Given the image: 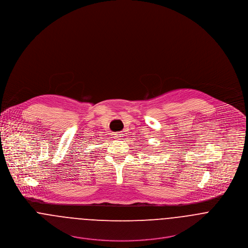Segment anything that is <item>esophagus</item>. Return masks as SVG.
Returning a JSON list of instances; mask_svg holds the SVG:
<instances>
[{
	"mask_svg": "<svg viewBox=\"0 0 248 248\" xmlns=\"http://www.w3.org/2000/svg\"><path fill=\"white\" fill-rule=\"evenodd\" d=\"M123 135H124V134H122V133H119V132H118V133H115V134H113L114 138H115V139H118V140H121V139L124 137Z\"/></svg>",
	"mask_w": 248,
	"mask_h": 248,
	"instance_id": "1",
	"label": "esophagus"
}]
</instances>
